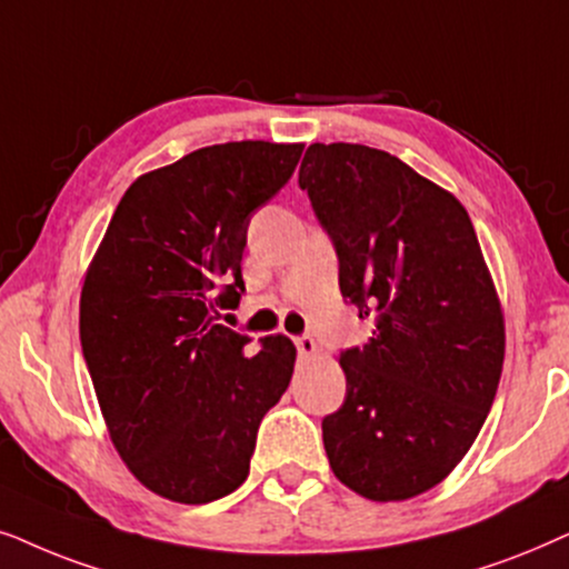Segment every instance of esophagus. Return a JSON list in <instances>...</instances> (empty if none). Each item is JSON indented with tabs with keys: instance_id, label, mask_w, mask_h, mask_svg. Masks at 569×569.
Instances as JSON below:
<instances>
[{
	"instance_id": "esophagus-1",
	"label": "esophagus",
	"mask_w": 569,
	"mask_h": 569,
	"mask_svg": "<svg viewBox=\"0 0 569 569\" xmlns=\"http://www.w3.org/2000/svg\"><path fill=\"white\" fill-rule=\"evenodd\" d=\"M297 348H299L301 356H315L317 351H320L312 336H301V338H297Z\"/></svg>"
}]
</instances>
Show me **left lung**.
<instances>
[{
	"label": "left lung",
	"instance_id": "left-lung-1",
	"mask_svg": "<svg viewBox=\"0 0 569 569\" xmlns=\"http://www.w3.org/2000/svg\"><path fill=\"white\" fill-rule=\"evenodd\" d=\"M369 343L340 353L346 400L322 419L332 473L372 502L448 479L487 421L505 317L466 208L385 150L315 142L299 169Z\"/></svg>",
	"mask_w": 569,
	"mask_h": 569
}]
</instances>
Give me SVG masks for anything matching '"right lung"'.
Masks as SVG:
<instances>
[{"instance_id":"add662e5","label":"right lung","mask_w":569,"mask_h":569,"mask_svg":"<svg viewBox=\"0 0 569 569\" xmlns=\"http://www.w3.org/2000/svg\"><path fill=\"white\" fill-rule=\"evenodd\" d=\"M301 142H223L132 181L86 272L80 343L113 448L142 487L206 505L244 483L297 348L218 325L244 291L247 226Z\"/></svg>"}]
</instances>
